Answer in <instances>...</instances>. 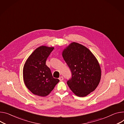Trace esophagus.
Masks as SVG:
<instances>
[{
  "label": "esophagus",
  "instance_id": "esophagus-1",
  "mask_svg": "<svg viewBox=\"0 0 124 124\" xmlns=\"http://www.w3.org/2000/svg\"><path fill=\"white\" fill-rule=\"evenodd\" d=\"M63 79H64V78H63V77L62 76H61V77H59V80L60 81H62L63 80Z\"/></svg>",
  "mask_w": 124,
  "mask_h": 124
}]
</instances>
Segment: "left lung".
<instances>
[{
  "label": "left lung",
  "mask_w": 124,
  "mask_h": 124,
  "mask_svg": "<svg viewBox=\"0 0 124 124\" xmlns=\"http://www.w3.org/2000/svg\"><path fill=\"white\" fill-rule=\"evenodd\" d=\"M62 56L72 72L67 85L77 96L85 97L98 85L101 70L93 53L82 44L73 42L62 52Z\"/></svg>",
  "instance_id": "left-lung-1"
}]
</instances>
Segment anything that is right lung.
<instances>
[{
    "mask_svg": "<svg viewBox=\"0 0 124 124\" xmlns=\"http://www.w3.org/2000/svg\"><path fill=\"white\" fill-rule=\"evenodd\" d=\"M54 47L40 46L27 59L23 68V79L26 87L33 94L44 97L48 95L59 82L54 78L46 64Z\"/></svg>",
    "mask_w": 124,
    "mask_h": 124,
    "instance_id": "right-lung-1",
    "label": "right lung"
}]
</instances>
